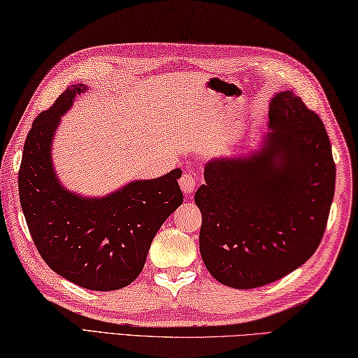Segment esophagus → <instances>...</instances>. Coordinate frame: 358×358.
<instances>
[{
    "label": "esophagus",
    "instance_id": "esophagus-1",
    "mask_svg": "<svg viewBox=\"0 0 358 358\" xmlns=\"http://www.w3.org/2000/svg\"><path fill=\"white\" fill-rule=\"evenodd\" d=\"M179 185L182 192H184L187 196H192L196 189V179L192 176V174L184 173L182 174V178L179 179Z\"/></svg>",
    "mask_w": 358,
    "mask_h": 358
}]
</instances>
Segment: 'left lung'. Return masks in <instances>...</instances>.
<instances>
[{
    "label": "left lung",
    "instance_id": "8db88e82",
    "mask_svg": "<svg viewBox=\"0 0 358 358\" xmlns=\"http://www.w3.org/2000/svg\"><path fill=\"white\" fill-rule=\"evenodd\" d=\"M267 127L255 150L208 160L194 194L203 264L233 289L266 286L303 266L322 243L334 199L322 119L282 91L271 99Z\"/></svg>",
    "mask_w": 358,
    "mask_h": 358
}]
</instances>
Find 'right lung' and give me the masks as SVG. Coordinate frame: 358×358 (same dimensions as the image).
Instances as JSON below:
<instances>
[{"instance_id":"right-lung-1","label":"right lung","mask_w":358,"mask_h":358,"mask_svg":"<svg viewBox=\"0 0 358 358\" xmlns=\"http://www.w3.org/2000/svg\"><path fill=\"white\" fill-rule=\"evenodd\" d=\"M87 85L66 87L32 123L18 173L21 208L41 258L64 280L90 290L127 287L142 272L152 238L184 196L180 169L131 180L105 196L71 192L52 160L62 115Z\"/></svg>"}]
</instances>
